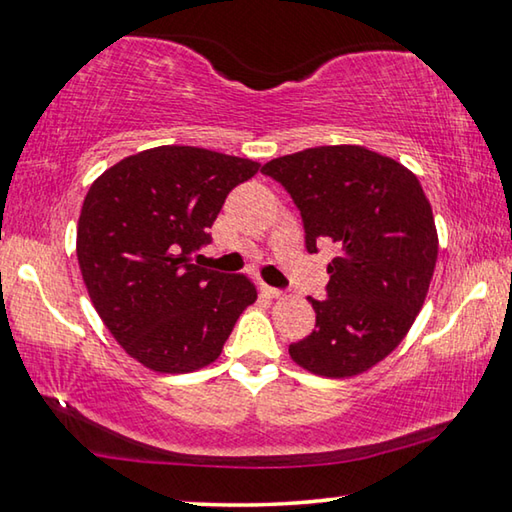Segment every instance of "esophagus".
Returning <instances> with one entry per match:
<instances>
[{"mask_svg":"<svg viewBox=\"0 0 512 512\" xmlns=\"http://www.w3.org/2000/svg\"><path fill=\"white\" fill-rule=\"evenodd\" d=\"M263 293H265L267 297H274V300H279V297H283V290H281V288L265 286V283H263Z\"/></svg>","mask_w":512,"mask_h":512,"instance_id":"34e87169","label":"esophagus"}]
</instances>
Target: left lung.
I'll use <instances>...</instances> for the list:
<instances>
[{
  "label": "left lung",
  "instance_id": "8db88e82",
  "mask_svg": "<svg viewBox=\"0 0 512 512\" xmlns=\"http://www.w3.org/2000/svg\"><path fill=\"white\" fill-rule=\"evenodd\" d=\"M300 210L304 245H332L316 329L290 343L306 371L350 377L382 361L410 332L437 263V231L410 169L364 146H318L267 162Z\"/></svg>",
  "mask_w": 512,
  "mask_h": 512
}]
</instances>
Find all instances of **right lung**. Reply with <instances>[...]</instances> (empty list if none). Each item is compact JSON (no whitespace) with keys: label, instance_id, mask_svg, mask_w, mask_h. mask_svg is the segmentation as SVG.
Listing matches in <instances>:
<instances>
[{"label":"right lung","instance_id":"1","mask_svg":"<svg viewBox=\"0 0 512 512\" xmlns=\"http://www.w3.org/2000/svg\"><path fill=\"white\" fill-rule=\"evenodd\" d=\"M261 164L194 146H160L107 169L86 194L77 261L91 302L130 357L190 373L222 352L256 300L240 274L192 261L235 185Z\"/></svg>","mask_w":512,"mask_h":512}]
</instances>
